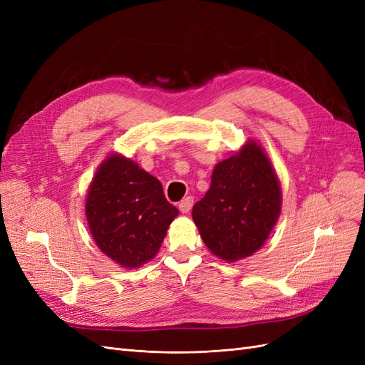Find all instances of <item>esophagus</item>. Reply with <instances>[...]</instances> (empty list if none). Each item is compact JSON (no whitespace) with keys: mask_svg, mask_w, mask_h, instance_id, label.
Masks as SVG:
<instances>
[{"mask_svg":"<svg viewBox=\"0 0 365 365\" xmlns=\"http://www.w3.org/2000/svg\"><path fill=\"white\" fill-rule=\"evenodd\" d=\"M192 205H193V197L192 196H187L178 204V208L181 210V213H189Z\"/></svg>","mask_w":365,"mask_h":365,"instance_id":"1","label":"esophagus"}]
</instances>
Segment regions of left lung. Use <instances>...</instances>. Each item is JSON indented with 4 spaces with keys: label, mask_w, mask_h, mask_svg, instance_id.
I'll return each mask as SVG.
<instances>
[{
    "label": "left lung",
    "mask_w": 365,
    "mask_h": 365,
    "mask_svg": "<svg viewBox=\"0 0 365 365\" xmlns=\"http://www.w3.org/2000/svg\"><path fill=\"white\" fill-rule=\"evenodd\" d=\"M280 212L277 173L264 149L250 138L215 165L210 189L193 205L192 217L208 251L233 263L263 247Z\"/></svg>",
    "instance_id": "1"
}]
</instances>
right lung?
Returning <instances> with one entry per match:
<instances>
[{"mask_svg": "<svg viewBox=\"0 0 365 365\" xmlns=\"http://www.w3.org/2000/svg\"><path fill=\"white\" fill-rule=\"evenodd\" d=\"M178 213L155 176L121 153L108 155L88 187L85 215L91 236L121 268H140L155 257Z\"/></svg>", "mask_w": 365, "mask_h": 365, "instance_id": "right-lung-1", "label": "right lung"}]
</instances>
